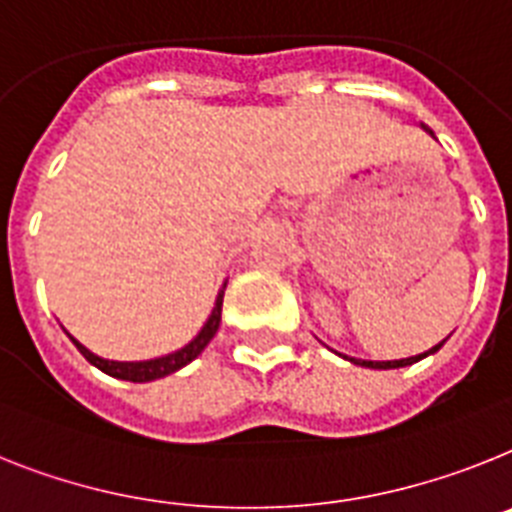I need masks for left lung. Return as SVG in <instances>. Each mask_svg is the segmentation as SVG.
Here are the masks:
<instances>
[{
    "label": "left lung",
    "instance_id": "1",
    "mask_svg": "<svg viewBox=\"0 0 512 512\" xmlns=\"http://www.w3.org/2000/svg\"><path fill=\"white\" fill-rule=\"evenodd\" d=\"M422 130L429 132V135L435 137V132L429 130L427 124H422ZM445 343V341H442ZM442 343H437V346H432L429 351H424V354H416V356H409V359H393V362H367V359H354V356H343V359H349L351 364H359V367H369V369H398V367H409V364L414 362H422L424 356L435 354V351L442 349Z\"/></svg>",
    "mask_w": 512,
    "mask_h": 512
}]
</instances>
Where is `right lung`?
Returning <instances> with one entry per match:
<instances>
[{
	"instance_id": "add662e5",
	"label": "right lung",
	"mask_w": 512,
	"mask_h": 512,
	"mask_svg": "<svg viewBox=\"0 0 512 512\" xmlns=\"http://www.w3.org/2000/svg\"><path fill=\"white\" fill-rule=\"evenodd\" d=\"M226 283L229 281H223V286L218 289L216 304H213V309H210L208 320H205V325L200 328V333H197V336L192 338L187 346L171 351V354H166V356L145 359V362H114V359H103V356H98V354H93L90 349H85L83 343L77 341V338H72L70 333H67V336H70V341L75 343L77 351H80V354H83L85 359L93 364V367H98L109 377H117V380H127V382L161 380V377L174 375V372H179L182 367H187V364L203 354L205 346L213 341V336L218 333V325H221V307H223V291H226Z\"/></svg>"
}]
</instances>
